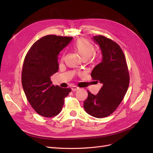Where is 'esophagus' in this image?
<instances>
[{"instance_id":"esophagus-1","label":"esophagus","mask_w":153,"mask_h":153,"mask_svg":"<svg viewBox=\"0 0 153 153\" xmlns=\"http://www.w3.org/2000/svg\"><path fill=\"white\" fill-rule=\"evenodd\" d=\"M71 90H72L73 91H78V90H79V87H78L75 86V85H73V86L71 87Z\"/></svg>"}]
</instances>
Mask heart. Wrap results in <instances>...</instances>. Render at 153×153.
<instances>
[{"label": "heart", "instance_id": "b5f03b06", "mask_svg": "<svg viewBox=\"0 0 153 153\" xmlns=\"http://www.w3.org/2000/svg\"><path fill=\"white\" fill-rule=\"evenodd\" d=\"M75 47L84 59H89L94 53V46L84 39L78 40L75 43Z\"/></svg>", "mask_w": 153, "mask_h": 153}]
</instances>
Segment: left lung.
I'll use <instances>...</instances> for the list:
<instances>
[{
    "label": "left lung",
    "instance_id": "left-lung-1",
    "mask_svg": "<svg viewBox=\"0 0 153 153\" xmlns=\"http://www.w3.org/2000/svg\"><path fill=\"white\" fill-rule=\"evenodd\" d=\"M92 39L99 45L102 60L94 68L91 76L102 87L96 95L87 91L84 108L91 116L103 118L112 114L121 103L129 86V76L126 58L119 45L103 36H93Z\"/></svg>",
    "mask_w": 153,
    "mask_h": 153
}]
</instances>
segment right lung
Returning a JSON list of instances; mask_svg holds the SVG:
<instances>
[{
    "instance_id": "add662e5",
    "label": "right lung",
    "mask_w": 153,
    "mask_h": 153,
    "mask_svg": "<svg viewBox=\"0 0 153 153\" xmlns=\"http://www.w3.org/2000/svg\"><path fill=\"white\" fill-rule=\"evenodd\" d=\"M71 37L48 35L38 39L27 52L23 64L22 84L27 100L43 117L59 114L69 88L52 85L50 77L59 70L58 55L71 42Z\"/></svg>"
}]
</instances>
